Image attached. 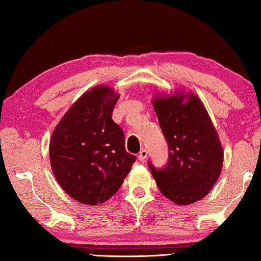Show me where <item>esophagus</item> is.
<instances>
[{
    "instance_id": "esophagus-1",
    "label": "esophagus",
    "mask_w": 261,
    "mask_h": 261,
    "mask_svg": "<svg viewBox=\"0 0 261 261\" xmlns=\"http://www.w3.org/2000/svg\"><path fill=\"white\" fill-rule=\"evenodd\" d=\"M147 154H148V152H147V150H145V149H142V150L139 152V154H138V159L140 160V162H143V160L146 159V157H147Z\"/></svg>"
}]
</instances>
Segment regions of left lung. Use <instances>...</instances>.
Here are the masks:
<instances>
[{
    "mask_svg": "<svg viewBox=\"0 0 261 261\" xmlns=\"http://www.w3.org/2000/svg\"><path fill=\"white\" fill-rule=\"evenodd\" d=\"M153 109L168 145V162L156 168L148 160V167L166 197L178 205L192 204L207 195L222 170L218 134L201 99L192 94L159 96Z\"/></svg>",
    "mask_w": 261,
    "mask_h": 261,
    "instance_id": "1",
    "label": "left lung"
}]
</instances>
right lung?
<instances>
[{"mask_svg": "<svg viewBox=\"0 0 261 261\" xmlns=\"http://www.w3.org/2000/svg\"><path fill=\"white\" fill-rule=\"evenodd\" d=\"M119 95L96 86L60 120L49 145L59 185L76 201L101 204L119 191L136 156L125 150L124 132L112 120Z\"/></svg>", "mask_w": 261, "mask_h": 261, "instance_id": "right-lung-1", "label": "right lung"}]
</instances>
